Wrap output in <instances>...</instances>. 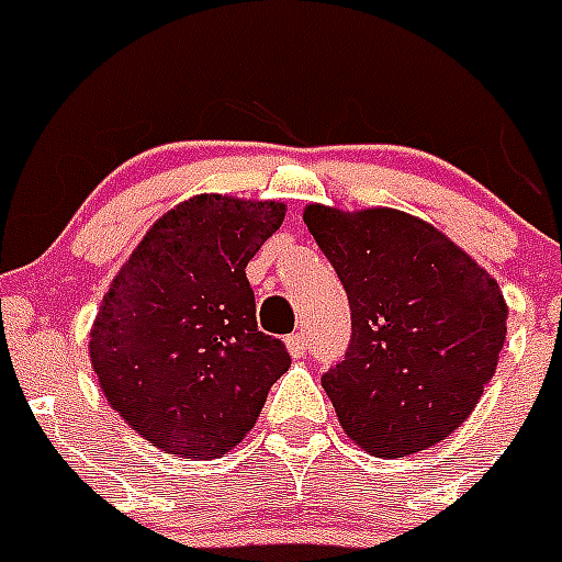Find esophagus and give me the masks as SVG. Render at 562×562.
Instances as JSON below:
<instances>
[{"mask_svg":"<svg viewBox=\"0 0 562 562\" xmlns=\"http://www.w3.org/2000/svg\"><path fill=\"white\" fill-rule=\"evenodd\" d=\"M286 349H290L295 358H304V355H306V335L304 333L286 335Z\"/></svg>","mask_w":562,"mask_h":562,"instance_id":"1","label":"esophagus"}]
</instances>
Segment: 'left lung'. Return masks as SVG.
I'll list each match as a JSON object with an SVG mask.
<instances>
[{"mask_svg":"<svg viewBox=\"0 0 562 562\" xmlns=\"http://www.w3.org/2000/svg\"><path fill=\"white\" fill-rule=\"evenodd\" d=\"M304 222L352 310L347 358L321 378L340 429L375 458L446 440L497 369L509 318L497 281L401 210L310 204Z\"/></svg>","mask_w":562,"mask_h":562,"instance_id":"obj_1","label":"left lung"}]
</instances>
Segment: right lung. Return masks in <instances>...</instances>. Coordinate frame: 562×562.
Listing matches in <instances>:
<instances>
[{"label":"right lung","instance_id":"add662e5","mask_svg":"<svg viewBox=\"0 0 562 562\" xmlns=\"http://www.w3.org/2000/svg\"><path fill=\"white\" fill-rule=\"evenodd\" d=\"M284 213V201L193 195L147 229L104 292L90 363L108 404L161 452L222 458L290 369L284 344L258 333L244 272Z\"/></svg>","mask_w":562,"mask_h":562}]
</instances>
